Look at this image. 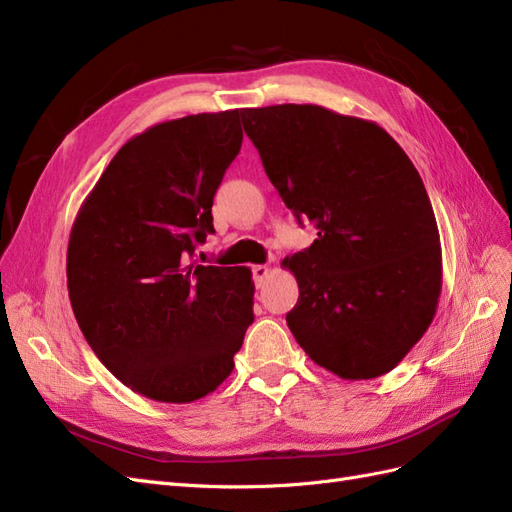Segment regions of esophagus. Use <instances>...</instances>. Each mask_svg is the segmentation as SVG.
Wrapping results in <instances>:
<instances>
[{
  "label": "esophagus",
  "instance_id": "34e87169",
  "mask_svg": "<svg viewBox=\"0 0 512 512\" xmlns=\"http://www.w3.org/2000/svg\"><path fill=\"white\" fill-rule=\"evenodd\" d=\"M269 265H254L252 267V277H254V282H256V286H260L262 282L267 280V275H269Z\"/></svg>",
  "mask_w": 512,
  "mask_h": 512
}]
</instances>
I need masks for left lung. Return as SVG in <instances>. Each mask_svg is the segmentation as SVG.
Segmentation results:
<instances>
[{
	"mask_svg": "<svg viewBox=\"0 0 512 512\" xmlns=\"http://www.w3.org/2000/svg\"><path fill=\"white\" fill-rule=\"evenodd\" d=\"M275 190L318 239L284 258L299 284L286 316L316 365L344 380L389 374L425 335L442 247L421 175L376 121L318 104L241 111Z\"/></svg>",
	"mask_w": 512,
	"mask_h": 512,
	"instance_id": "8db88e82",
	"label": "left lung"
}]
</instances>
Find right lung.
<instances>
[{
    "instance_id": "right-lung-1",
    "label": "right lung",
    "mask_w": 512,
    "mask_h": 512,
    "mask_svg": "<svg viewBox=\"0 0 512 512\" xmlns=\"http://www.w3.org/2000/svg\"><path fill=\"white\" fill-rule=\"evenodd\" d=\"M241 141L237 108L156 123L117 151L70 230L68 294L87 344L162 404L218 389L254 320L250 269L188 262L215 232L213 196Z\"/></svg>"
}]
</instances>
